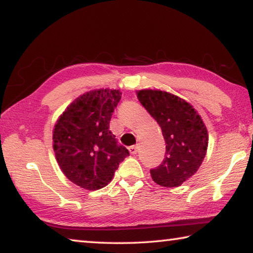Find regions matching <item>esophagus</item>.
<instances>
[{
	"label": "esophagus",
	"mask_w": 253,
	"mask_h": 253,
	"mask_svg": "<svg viewBox=\"0 0 253 253\" xmlns=\"http://www.w3.org/2000/svg\"><path fill=\"white\" fill-rule=\"evenodd\" d=\"M128 151H129L131 155H135V154H137V152H138V148H137V146H130L128 148Z\"/></svg>",
	"instance_id": "esophagus-1"
}]
</instances>
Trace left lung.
I'll list each match as a JSON object with an SVG mask.
<instances>
[{
  "label": "left lung",
  "mask_w": 253,
  "mask_h": 253,
  "mask_svg": "<svg viewBox=\"0 0 253 253\" xmlns=\"http://www.w3.org/2000/svg\"><path fill=\"white\" fill-rule=\"evenodd\" d=\"M137 98L162 128L165 158L151 169L153 181L164 187H177L198 172L205 157L209 134L198 110L173 93L153 89L137 91Z\"/></svg>",
  "instance_id": "8db88e82"
}]
</instances>
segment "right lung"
Returning <instances> with one entry per match:
<instances>
[{
	"label": "right lung",
	"mask_w": 253,
	"mask_h": 253,
	"mask_svg": "<svg viewBox=\"0 0 253 253\" xmlns=\"http://www.w3.org/2000/svg\"><path fill=\"white\" fill-rule=\"evenodd\" d=\"M122 98L118 89H96L79 96L60 115L53 128V151L66 177L88 191L105 187L119 163L129 156L109 130Z\"/></svg>",
	"instance_id": "1"
}]
</instances>
